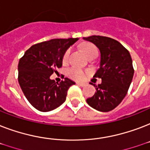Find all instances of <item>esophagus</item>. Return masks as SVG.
Here are the masks:
<instances>
[{
  "instance_id": "34e87169",
  "label": "esophagus",
  "mask_w": 150,
  "mask_h": 150,
  "mask_svg": "<svg viewBox=\"0 0 150 150\" xmlns=\"http://www.w3.org/2000/svg\"><path fill=\"white\" fill-rule=\"evenodd\" d=\"M77 85H79V86H82V87H84L86 86V83H82V82H77Z\"/></svg>"
}]
</instances>
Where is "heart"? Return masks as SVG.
<instances>
[{
  "label": "heart",
  "instance_id": "obj_1",
  "mask_svg": "<svg viewBox=\"0 0 150 150\" xmlns=\"http://www.w3.org/2000/svg\"><path fill=\"white\" fill-rule=\"evenodd\" d=\"M81 47H82V51L84 52V54L89 58L90 57L96 55L98 53L97 48L93 44H92V43H83ZM69 55H70V50H68L64 53L63 58H62L63 63H66L68 61ZM68 75L71 79H72L80 81V80H83L85 79V77H86V72H85L84 71H82V69H80V68L72 67V68H70L68 70Z\"/></svg>",
  "mask_w": 150,
  "mask_h": 150
}]
</instances>
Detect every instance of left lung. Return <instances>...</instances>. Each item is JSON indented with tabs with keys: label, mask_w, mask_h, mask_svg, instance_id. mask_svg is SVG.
<instances>
[{
	"label": "left lung",
	"mask_w": 150,
	"mask_h": 150,
	"mask_svg": "<svg viewBox=\"0 0 150 150\" xmlns=\"http://www.w3.org/2000/svg\"><path fill=\"white\" fill-rule=\"evenodd\" d=\"M94 43L100 51V64L93 78L102 79L101 84L93 85L96 91L87 103L99 111L108 112L117 107L132 81L134 68L128 50L118 41L101 36L83 37Z\"/></svg>",
	"instance_id": "left-lung-1"
}]
</instances>
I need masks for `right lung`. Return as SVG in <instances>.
<instances>
[{
  "label": "right lung",
  "instance_id": "right-lung-1",
  "mask_svg": "<svg viewBox=\"0 0 150 150\" xmlns=\"http://www.w3.org/2000/svg\"><path fill=\"white\" fill-rule=\"evenodd\" d=\"M78 38L53 39L33 45L18 62V83L33 107L47 112L60 107L66 100L69 87L75 84L68 78L60 83L50 75L62 66L65 51Z\"/></svg>",
  "mask_w": 150,
  "mask_h": 150
}]
</instances>
